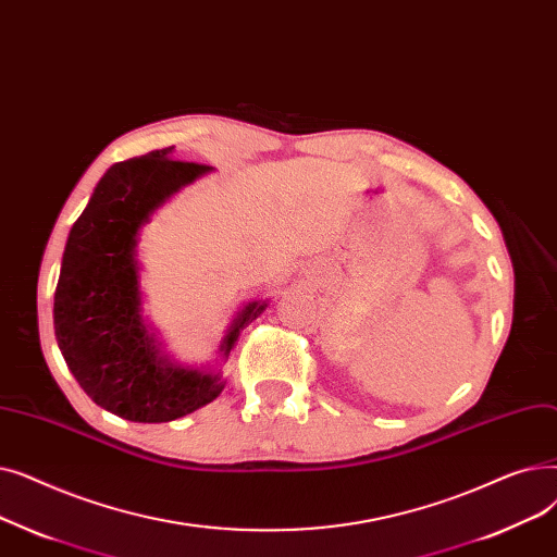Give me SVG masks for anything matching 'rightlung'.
I'll use <instances>...</instances> for the list:
<instances>
[{
  "label": "right lung",
  "instance_id": "add662e5",
  "mask_svg": "<svg viewBox=\"0 0 557 557\" xmlns=\"http://www.w3.org/2000/svg\"><path fill=\"white\" fill-rule=\"evenodd\" d=\"M172 149L113 165L70 231L54 295L59 349L90 399L122 419L172 421L218 399L220 374L161 356L140 314L136 245L151 213L213 168L172 161ZM268 308L247 304L222 339L228 358L240 331Z\"/></svg>",
  "mask_w": 557,
  "mask_h": 557
}]
</instances>
